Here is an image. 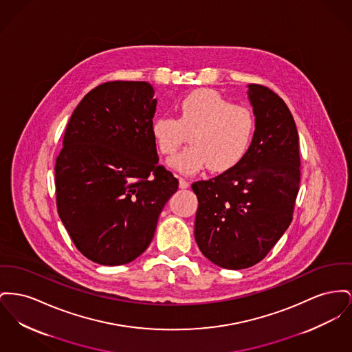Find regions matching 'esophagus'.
Returning a JSON list of instances; mask_svg holds the SVG:
<instances>
[{
    "mask_svg": "<svg viewBox=\"0 0 352 352\" xmlns=\"http://www.w3.org/2000/svg\"><path fill=\"white\" fill-rule=\"evenodd\" d=\"M178 179H179V187H181V188H187L188 185H190V184H188V181H186V179H185V178H182V177H179Z\"/></svg>",
    "mask_w": 352,
    "mask_h": 352,
    "instance_id": "1",
    "label": "esophagus"
}]
</instances>
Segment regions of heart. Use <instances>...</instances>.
I'll use <instances>...</instances> for the list:
<instances>
[{"mask_svg": "<svg viewBox=\"0 0 352 352\" xmlns=\"http://www.w3.org/2000/svg\"><path fill=\"white\" fill-rule=\"evenodd\" d=\"M256 133V117L245 104H232L221 93L199 89L178 104V117L161 116L151 122L158 151L174 154L188 134L185 150L170 160V166L192 174L202 168L225 173L239 165Z\"/></svg>", "mask_w": 352, "mask_h": 352, "instance_id": "b5f03b06", "label": "heart"}]
</instances>
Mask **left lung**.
I'll list each match as a JSON object with an SVG mask.
<instances>
[{"label":"left lung","mask_w":352,"mask_h":352,"mask_svg":"<svg viewBox=\"0 0 352 352\" xmlns=\"http://www.w3.org/2000/svg\"><path fill=\"white\" fill-rule=\"evenodd\" d=\"M256 133L239 165L191 185L198 198L195 241L208 261L242 270L261 262L292 221L300 184L299 135L287 104L251 83Z\"/></svg>","instance_id":"8db88e82"}]
</instances>
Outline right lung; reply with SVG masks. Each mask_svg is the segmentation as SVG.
<instances>
[{"label": "right lung", "mask_w": 352, "mask_h": 352, "mask_svg": "<svg viewBox=\"0 0 352 352\" xmlns=\"http://www.w3.org/2000/svg\"><path fill=\"white\" fill-rule=\"evenodd\" d=\"M157 100L144 81H110L74 109L56 161L58 215L87 259L120 266L148 248L178 179L158 164Z\"/></svg>", "instance_id": "add662e5"}]
</instances>
